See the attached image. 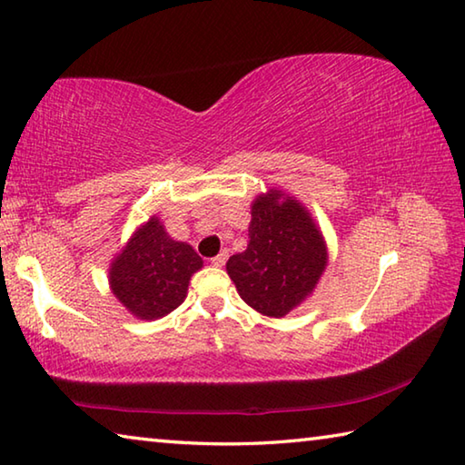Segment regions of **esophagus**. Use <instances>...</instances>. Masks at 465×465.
<instances>
[{"label":"esophagus","instance_id":"1","mask_svg":"<svg viewBox=\"0 0 465 465\" xmlns=\"http://www.w3.org/2000/svg\"><path fill=\"white\" fill-rule=\"evenodd\" d=\"M225 260H227V250H223L222 254H217L215 258H211V264L217 266V268H222L225 264Z\"/></svg>","mask_w":465,"mask_h":465}]
</instances>
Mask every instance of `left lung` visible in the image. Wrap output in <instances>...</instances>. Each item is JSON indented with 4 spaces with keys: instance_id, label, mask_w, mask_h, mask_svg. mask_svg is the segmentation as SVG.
<instances>
[{
    "instance_id": "1",
    "label": "left lung",
    "mask_w": 465,
    "mask_h": 465,
    "mask_svg": "<svg viewBox=\"0 0 465 465\" xmlns=\"http://www.w3.org/2000/svg\"><path fill=\"white\" fill-rule=\"evenodd\" d=\"M278 195L254 201L248 248L227 260L240 297L268 317H284L301 305L327 264L325 242L305 207Z\"/></svg>"
}]
</instances>
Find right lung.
I'll return each instance as SVG.
<instances>
[{
    "label": "right lung",
    "instance_id": "1",
    "mask_svg": "<svg viewBox=\"0 0 465 465\" xmlns=\"http://www.w3.org/2000/svg\"><path fill=\"white\" fill-rule=\"evenodd\" d=\"M203 266L189 243L168 238L156 217L134 233L114 260L109 282L117 299L140 319L171 313L187 297L189 281Z\"/></svg>",
    "mask_w": 465,
    "mask_h": 465
}]
</instances>
